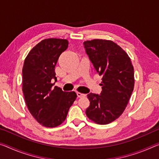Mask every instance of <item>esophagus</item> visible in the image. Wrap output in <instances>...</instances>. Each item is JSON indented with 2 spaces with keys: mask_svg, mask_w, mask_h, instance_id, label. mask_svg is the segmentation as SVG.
I'll use <instances>...</instances> for the list:
<instances>
[{
  "mask_svg": "<svg viewBox=\"0 0 159 159\" xmlns=\"http://www.w3.org/2000/svg\"><path fill=\"white\" fill-rule=\"evenodd\" d=\"M77 95H78V97H79V98H81V97H85L86 95L84 94V93H80V92H78L77 93Z\"/></svg>",
  "mask_w": 159,
  "mask_h": 159,
  "instance_id": "obj_1",
  "label": "esophagus"
}]
</instances>
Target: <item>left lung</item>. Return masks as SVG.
Returning a JSON list of instances; mask_svg holds the SVG:
<instances>
[{
	"mask_svg": "<svg viewBox=\"0 0 159 159\" xmlns=\"http://www.w3.org/2000/svg\"><path fill=\"white\" fill-rule=\"evenodd\" d=\"M84 44L95 69L102 76L100 95L88 94L90 105L85 114L97 124H109L122 114L130 99L134 67L128 54L114 42L96 39Z\"/></svg>",
	"mask_w": 159,
	"mask_h": 159,
	"instance_id": "obj_1",
	"label": "left lung"
}]
</instances>
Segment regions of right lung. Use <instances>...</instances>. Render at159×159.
Listing matches in <instances>:
<instances>
[{
    "label": "right lung",
    "instance_id": "add662e5",
    "mask_svg": "<svg viewBox=\"0 0 159 159\" xmlns=\"http://www.w3.org/2000/svg\"><path fill=\"white\" fill-rule=\"evenodd\" d=\"M67 39L42 40L25 58L22 68V92L30 112L40 125L55 127L66 120L77 97L74 91L65 92L54 86V68L58 59L68 48Z\"/></svg>",
    "mask_w": 159,
    "mask_h": 159
}]
</instances>
